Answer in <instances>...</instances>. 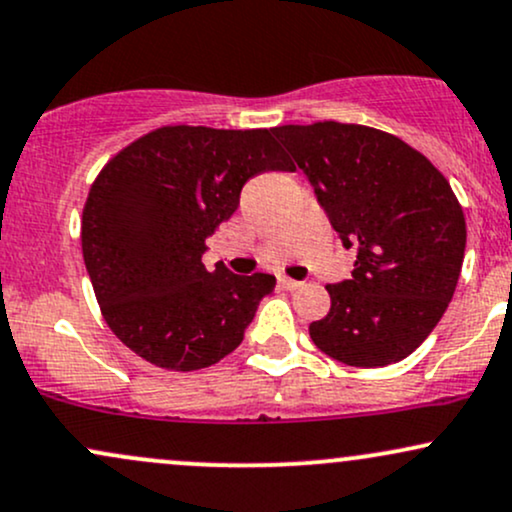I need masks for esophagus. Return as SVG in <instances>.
I'll return each instance as SVG.
<instances>
[{"mask_svg": "<svg viewBox=\"0 0 512 512\" xmlns=\"http://www.w3.org/2000/svg\"><path fill=\"white\" fill-rule=\"evenodd\" d=\"M279 286H281V289H284V291H296V289H301L303 281L289 279V276H279Z\"/></svg>", "mask_w": 512, "mask_h": 512, "instance_id": "obj_1", "label": "esophagus"}]
</instances>
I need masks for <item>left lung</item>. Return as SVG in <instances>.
<instances>
[{"mask_svg":"<svg viewBox=\"0 0 512 512\" xmlns=\"http://www.w3.org/2000/svg\"><path fill=\"white\" fill-rule=\"evenodd\" d=\"M313 185L344 248L351 279L330 284V313L310 339L346 366L402 361L452 301L467 245L455 192L424 154L395 134L344 122L274 127Z\"/></svg>","mask_w":512,"mask_h":512,"instance_id":"1","label":"left lung"}]
</instances>
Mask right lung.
Returning a JSON list of instances; mask_svg holds the SVG:
<instances>
[{
  "mask_svg": "<svg viewBox=\"0 0 512 512\" xmlns=\"http://www.w3.org/2000/svg\"><path fill=\"white\" fill-rule=\"evenodd\" d=\"M264 170H296L272 129L173 125L110 158L88 192L81 250L110 330L166 370L219 363L243 342L272 274L204 267L207 240Z\"/></svg>",
  "mask_w": 512,
  "mask_h": 512,
  "instance_id": "add662e5",
  "label": "right lung"
}]
</instances>
